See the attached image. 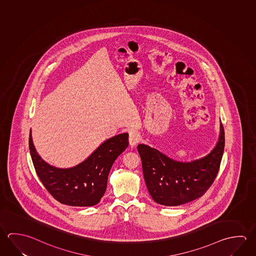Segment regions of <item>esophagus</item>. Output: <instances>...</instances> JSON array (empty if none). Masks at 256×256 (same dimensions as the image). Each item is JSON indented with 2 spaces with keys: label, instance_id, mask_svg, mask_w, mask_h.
Returning a JSON list of instances; mask_svg holds the SVG:
<instances>
[{
  "label": "esophagus",
  "instance_id": "34e87169",
  "mask_svg": "<svg viewBox=\"0 0 256 256\" xmlns=\"http://www.w3.org/2000/svg\"><path fill=\"white\" fill-rule=\"evenodd\" d=\"M140 140V136L138 133V131L136 130H130V136H128V141H130V144L131 146H134L136 144L138 143Z\"/></svg>",
  "mask_w": 256,
  "mask_h": 256
}]
</instances>
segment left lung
Listing matches in <instances>:
<instances>
[{
	"instance_id": "obj_1",
	"label": "left lung",
	"mask_w": 256,
	"mask_h": 256,
	"mask_svg": "<svg viewBox=\"0 0 256 256\" xmlns=\"http://www.w3.org/2000/svg\"><path fill=\"white\" fill-rule=\"evenodd\" d=\"M224 148V131L220 120L218 141L205 156L190 162L174 160L144 144L138 146L144 179L154 202L179 206L202 197L220 170Z\"/></svg>"
}]
</instances>
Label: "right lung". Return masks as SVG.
Masks as SVG:
<instances>
[{"label":"right lung","mask_w":256,"mask_h":256,"mask_svg":"<svg viewBox=\"0 0 256 256\" xmlns=\"http://www.w3.org/2000/svg\"><path fill=\"white\" fill-rule=\"evenodd\" d=\"M28 144L36 174L48 192L62 204L90 206L104 196L113 162L128 146V134L105 140L84 161L69 168L51 166L41 158L34 146L32 130Z\"/></svg>","instance_id":"1"}]
</instances>
